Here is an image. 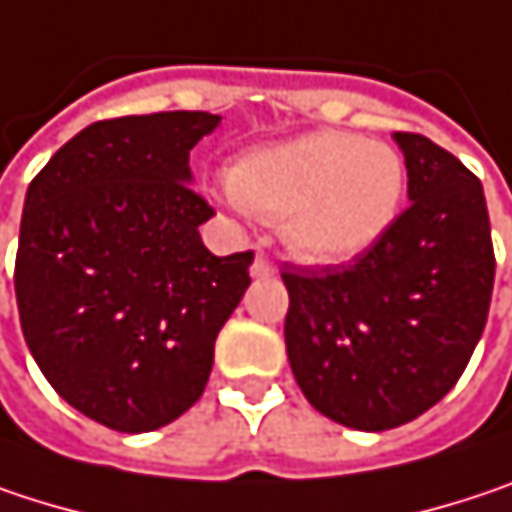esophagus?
<instances>
[{"label": "esophagus", "instance_id": "1", "mask_svg": "<svg viewBox=\"0 0 512 512\" xmlns=\"http://www.w3.org/2000/svg\"><path fill=\"white\" fill-rule=\"evenodd\" d=\"M275 275V266L266 260V255H257L252 263V278H272Z\"/></svg>", "mask_w": 512, "mask_h": 512}]
</instances>
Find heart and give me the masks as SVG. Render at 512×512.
<instances>
[{
    "mask_svg": "<svg viewBox=\"0 0 512 512\" xmlns=\"http://www.w3.org/2000/svg\"><path fill=\"white\" fill-rule=\"evenodd\" d=\"M407 187L404 161L381 140L307 131L246 152L210 196L231 213L281 222L307 263H346L393 228Z\"/></svg>",
    "mask_w": 512,
    "mask_h": 512,
    "instance_id": "obj_1",
    "label": "heart"
}]
</instances>
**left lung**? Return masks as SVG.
<instances>
[{"instance_id": "1", "label": "left lung", "mask_w": 512, "mask_h": 512, "mask_svg": "<svg viewBox=\"0 0 512 512\" xmlns=\"http://www.w3.org/2000/svg\"><path fill=\"white\" fill-rule=\"evenodd\" d=\"M410 208L343 266L284 269V340L304 398L354 431L434 407L487 325L495 257L481 181L422 134L395 131Z\"/></svg>"}]
</instances>
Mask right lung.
Returning <instances> with one entry per match:
<instances>
[{
	"label": "right lung",
	"instance_id": "right-lung-1",
	"mask_svg": "<svg viewBox=\"0 0 512 512\" xmlns=\"http://www.w3.org/2000/svg\"><path fill=\"white\" fill-rule=\"evenodd\" d=\"M222 117L102 119L28 184L14 290L25 343L78 413L122 434L190 410L255 255L216 257L199 225L190 149Z\"/></svg>",
	"mask_w": 512,
	"mask_h": 512
}]
</instances>
